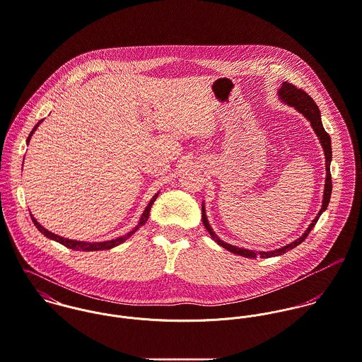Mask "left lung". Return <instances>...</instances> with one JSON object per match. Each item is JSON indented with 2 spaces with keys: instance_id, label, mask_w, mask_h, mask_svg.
<instances>
[{
  "instance_id": "left-lung-1",
  "label": "left lung",
  "mask_w": 362,
  "mask_h": 362,
  "mask_svg": "<svg viewBox=\"0 0 362 362\" xmlns=\"http://www.w3.org/2000/svg\"><path fill=\"white\" fill-rule=\"evenodd\" d=\"M279 95L280 98L283 99V102H286L289 106H293L299 113H302L312 124L316 136L319 137L320 140V144L323 146V151H325V156H326V185H325V194H323V204H322V210L319 211V214L316 216V218L312 221V223L309 225V228L305 230V233L298 238L295 242L289 243L287 246L281 247V249H277V250H273V252H255V250H247V249H240V247H236V246H232V245H228L225 243L223 240H221L218 238L217 235L214 233V230L211 229L207 217H206V210H204V206H203V223L206 226V229L209 230V233L213 236V239L217 242L219 246L225 247L226 250L235 253V255H239V256H243V257H247V259H256V257H263V259H267V257H273V256H280L283 253H287L291 249L296 247L299 243H302L306 236L309 235L310 229L316 225L317 219L320 217V214L327 209L329 206V202H330V196H332V175H330V160H332V141H330V136L326 133V130L323 129V124H322V120H320V110L317 107V105L315 103V100L306 93L303 92L302 89L296 88L295 85L288 83V82H284L283 86L280 88L279 90Z\"/></svg>"
}]
</instances>
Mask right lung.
Here are the masks:
<instances>
[{"label": "right lung", "instance_id": "add662e5", "mask_svg": "<svg viewBox=\"0 0 362 362\" xmlns=\"http://www.w3.org/2000/svg\"><path fill=\"white\" fill-rule=\"evenodd\" d=\"M40 123V122H39ZM39 123L35 126V129L30 132V134H29V137H28V143H29V140H30V137H32V134H33V132L37 129V126H39ZM156 197H158V194H155L152 199H151V202L148 203V206H146V209L144 210V213H143V216H141V219H140V222H139V225L132 230V232H129L127 235H124V236H120V238H117V239H113V240H106V242H93V243H90V242H79V240H71V239H67V238H62V236H59V235H54L53 232H49L47 229H45L37 221H36V218H33V216L30 214V218H32V221H33V223H35V226L45 235V236H47V238H50V239H53V240H56V242H59V243H62V245H64V246H67V247H70V249H73V250H82V252H93V250H106V249H112V247H115V246H117V245H120V243H123L126 239H129L140 226H143L145 222H146V219L149 217V211H151V207H152V204H153V202L156 200Z\"/></svg>", "mask_w": 362, "mask_h": 362}]
</instances>
